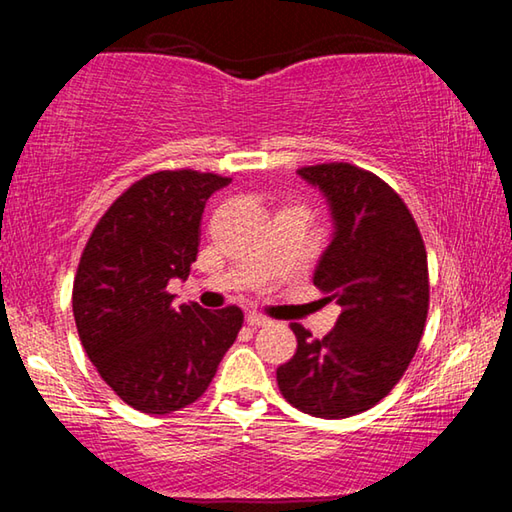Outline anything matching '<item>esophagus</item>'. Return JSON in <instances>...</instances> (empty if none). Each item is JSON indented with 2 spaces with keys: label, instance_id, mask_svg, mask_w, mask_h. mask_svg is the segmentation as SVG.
Instances as JSON below:
<instances>
[{
  "label": "esophagus",
  "instance_id": "34e87169",
  "mask_svg": "<svg viewBox=\"0 0 512 512\" xmlns=\"http://www.w3.org/2000/svg\"><path fill=\"white\" fill-rule=\"evenodd\" d=\"M246 323H248L250 327H262V325L271 323V320H268V318L262 316V314H257V311H250V314H246Z\"/></svg>",
  "mask_w": 512,
  "mask_h": 512
}]
</instances>
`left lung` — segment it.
<instances>
[{
    "instance_id": "8db88e82",
    "label": "left lung",
    "mask_w": 512,
    "mask_h": 512,
    "mask_svg": "<svg viewBox=\"0 0 512 512\" xmlns=\"http://www.w3.org/2000/svg\"><path fill=\"white\" fill-rule=\"evenodd\" d=\"M298 173L332 210L314 284L341 316L323 339L291 323L298 350L277 368V386L302 413L350 418L384 400L415 357L429 311L427 250L400 194L372 171L325 162Z\"/></svg>"
}]
</instances>
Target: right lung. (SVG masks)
<instances>
[{
    "label": "right lung",
    "mask_w": 512,
    "mask_h": 512,
    "mask_svg": "<svg viewBox=\"0 0 512 512\" xmlns=\"http://www.w3.org/2000/svg\"><path fill=\"white\" fill-rule=\"evenodd\" d=\"M232 178L194 169L137 180L94 225L74 277L79 339L128 406L164 415L201 397L235 343L244 311L171 305V277L196 262L207 198Z\"/></svg>",
    "instance_id": "1"
}]
</instances>
